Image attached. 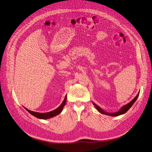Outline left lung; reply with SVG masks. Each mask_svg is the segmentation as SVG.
<instances>
[{
    "label": "left lung",
    "instance_id": "8db88e82",
    "mask_svg": "<svg viewBox=\"0 0 152 152\" xmlns=\"http://www.w3.org/2000/svg\"><path fill=\"white\" fill-rule=\"evenodd\" d=\"M139 94H140V92L138 93L137 96H136L132 101H130L129 103L126 104V105H124L123 107H121V109H120L118 111H117L116 113H107V112L104 111V110L102 109L101 107H99L98 105H97V104L94 103V102H92L93 104V105L94 106V107H96V109L99 113H101L104 114H106V115H108V116H119V115H121V114L126 113L128 111V110L131 108V107L133 105V104L135 102V101H137V99H138V97L139 96Z\"/></svg>",
    "mask_w": 152,
    "mask_h": 152
}]
</instances>
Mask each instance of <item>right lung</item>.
<instances>
[{
	"label": "right lung",
	"instance_id": "add662e5",
	"mask_svg": "<svg viewBox=\"0 0 152 152\" xmlns=\"http://www.w3.org/2000/svg\"><path fill=\"white\" fill-rule=\"evenodd\" d=\"M66 95L65 96V97L64 99V101L62 102V103L61 104V105L57 107L56 109L53 110V111H51L50 112H48V113H38V112H34V111H30V110L28 109L27 108H25V109L27 111L28 113H29L31 114H32L33 116H34V117L39 118V119H49V118H51L53 117H55L57 115L60 114L61 113V111L64 109V107L66 104Z\"/></svg>",
	"mask_w": 152,
	"mask_h": 152
}]
</instances>
